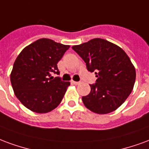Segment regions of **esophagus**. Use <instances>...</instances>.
I'll return each instance as SVG.
<instances>
[{
	"mask_svg": "<svg viewBox=\"0 0 149 149\" xmlns=\"http://www.w3.org/2000/svg\"><path fill=\"white\" fill-rule=\"evenodd\" d=\"M71 83H73L74 85H79L80 82H75V81H71Z\"/></svg>",
	"mask_w": 149,
	"mask_h": 149,
	"instance_id": "34e87169",
	"label": "esophagus"
}]
</instances>
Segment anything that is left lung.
I'll list each match as a JSON object with an SVG mask.
<instances>
[{
	"label": "left lung",
	"instance_id": "8db88e82",
	"mask_svg": "<svg viewBox=\"0 0 149 149\" xmlns=\"http://www.w3.org/2000/svg\"><path fill=\"white\" fill-rule=\"evenodd\" d=\"M72 49L86 64L89 71L97 79L91 86V93L82 97L91 111L106 114L120 107L131 94L136 80L135 67L120 47L96 38Z\"/></svg>",
	"mask_w": 149,
	"mask_h": 149
}]
</instances>
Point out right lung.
Listing matches in <instances>:
<instances>
[{"instance_id": "add662e5", "label": "right lung", "mask_w": 149, "mask_h": 149, "mask_svg": "<svg viewBox=\"0 0 149 149\" xmlns=\"http://www.w3.org/2000/svg\"><path fill=\"white\" fill-rule=\"evenodd\" d=\"M69 47L43 38L24 47L17 56L10 74L11 84L26 108L45 113L60 104L70 82L52 74H59L57 63Z\"/></svg>"}]
</instances>
